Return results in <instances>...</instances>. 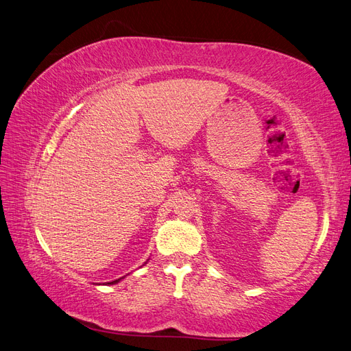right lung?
Listing matches in <instances>:
<instances>
[{"mask_svg": "<svg viewBox=\"0 0 351 351\" xmlns=\"http://www.w3.org/2000/svg\"><path fill=\"white\" fill-rule=\"evenodd\" d=\"M120 279H116V281H112V282H108V284H116V282H119Z\"/></svg>", "mask_w": 351, "mask_h": 351, "instance_id": "1", "label": "right lung"}]
</instances>
